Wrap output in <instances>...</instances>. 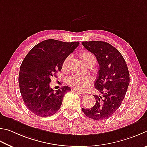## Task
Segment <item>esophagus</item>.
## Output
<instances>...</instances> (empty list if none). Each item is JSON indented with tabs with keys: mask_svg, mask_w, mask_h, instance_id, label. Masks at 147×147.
I'll return each instance as SVG.
<instances>
[{
	"mask_svg": "<svg viewBox=\"0 0 147 147\" xmlns=\"http://www.w3.org/2000/svg\"><path fill=\"white\" fill-rule=\"evenodd\" d=\"M74 91L77 92V93H78V94H83L82 92L79 91V90H76V89H74Z\"/></svg>",
	"mask_w": 147,
	"mask_h": 147,
	"instance_id": "esophagus-1",
	"label": "esophagus"
}]
</instances>
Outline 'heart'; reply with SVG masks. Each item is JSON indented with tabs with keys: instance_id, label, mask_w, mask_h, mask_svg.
I'll use <instances>...</instances> for the list:
<instances>
[{
	"instance_id": "1",
	"label": "heart",
	"mask_w": 147,
	"mask_h": 147,
	"mask_svg": "<svg viewBox=\"0 0 147 147\" xmlns=\"http://www.w3.org/2000/svg\"><path fill=\"white\" fill-rule=\"evenodd\" d=\"M92 55L88 52H84L81 54V58L84 62H85L89 57H90ZM69 59V57L64 59L63 63V66L66 67L68 62ZM91 81V78L89 76H73L68 79V82L69 84H70L74 88L79 90H84L86 89L89 86L90 82Z\"/></svg>"
}]
</instances>
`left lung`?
I'll return each mask as SVG.
<instances>
[{
  "instance_id": "8db88e82",
  "label": "left lung",
  "mask_w": 147,
  "mask_h": 147,
  "mask_svg": "<svg viewBox=\"0 0 147 147\" xmlns=\"http://www.w3.org/2000/svg\"><path fill=\"white\" fill-rule=\"evenodd\" d=\"M82 45L96 56L99 65L95 87L102 96H95L91 109H82L87 117L96 121L109 118L121 106L130 83L127 63L121 54L104 41H84Z\"/></svg>"
}]
</instances>
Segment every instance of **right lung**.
<instances>
[{"label":"right lung","mask_w":147,"mask_h":147,"mask_svg":"<svg viewBox=\"0 0 147 147\" xmlns=\"http://www.w3.org/2000/svg\"><path fill=\"white\" fill-rule=\"evenodd\" d=\"M79 45V42L45 40L35 45L22 61L19 76L20 92L26 106L37 116L55 114L64 94L71 90L64 86L55 92L50 86V78L61 70L64 59Z\"/></svg>","instance_id":"obj_1"}]
</instances>
